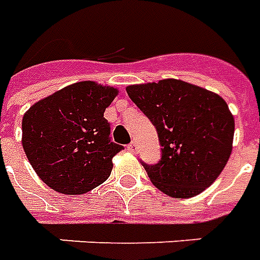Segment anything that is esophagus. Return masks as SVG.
Wrapping results in <instances>:
<instances>
[{"instance_id": "34e87169", "label": "esophagus", "mask_w": 260, "mask_h": 260, "mask_svg": "<svg viewBox=\"0 0 260 260\" xmlns=\"http://www.w3.org/2000/svg\"><path fill=\"white\" fill-rule=\"evenodd\" d=\"M126 147H128V150L132 151V153H136V151H138V143H136V142H131Z\"/></svg>"}]
</instances>
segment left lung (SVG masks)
Instances as JSON below:
<instances>
[{
	"mask_svg": "<svg viewBox=\"0 0 260 260\" xmlns=\"http://www.w3.org/2000/svg\"><path fill=\"white\" fill-rule=\"evenodd\" d=\"M126 93L157 129L161 158L151 165L142 161L155 187L175 199L209 187L232 154L234 118L228 103L172 78L131 85Z\"/></svg>",
	"mask_w": 260,
	"mask_h": 260,
	"instance_id": "1",
	"label": "left lung"
}]
</instances>
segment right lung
<instances>
[{
	"label": "right lung",
	"instance_id": "add662e5",
	"mask_svg": "<svg viewBox=\"0 0 260 260\" xmlns=\"http://www.w3.org/2000/svg\"><path fill=\"white\" fill-rule=\"evenodd\" d=\"M118 92L82 81L32 105L23 115V149L51 189L84 194L110 176L113 157L124 149L110 139L106 107Z\"/></svg>",
	"mask_w": 260,
	"mask_h": 260
}]
</instances>
